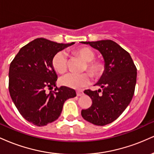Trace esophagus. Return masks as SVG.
I'll use <instances>...</instances> for the list:
<instances>
[{
    "mask_svg": "<svg viewBox=\"0 0 154 154\" xmlns=\"http://www.w3.org/2000/svg\"><path fill=\"white\" fill-rule=\"evenodd\" d=\"M77 96H81V95H83V91H77L76 92Z\"/></svg>",
    "mask_w": 154,
    "mask_h": 154,
    "instance_id": "34e87169",
    "label": "esophagus"
}]
</instances>
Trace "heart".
Instances as JSON below:
<instances>
[{
    "instance_id": "obj_1",
    "label": "heart",
    "mask_w": 154,
    "mask_h": 154,
    "mask_svg": "<svg viewBox=\"0 0 154 154\" xmlns=\"http://www.w3.org/2000/svg\"><path fill=\"white\" fill-rule=\"evenodd\" d=\"M74 53L87 61L85 69H88L95 78H98L103 75L105 70V65L100 60H95V54L92 49L88 47L77 48ZM52 65L55 71L59 74H63L68 69V59L64 52L60 51L55 54L52 59ZM88 72L82 74L69 73L60 79V83L63 86L73 89H79L88 85L91 82L92 77Z\"/></svg>"
}]
</instances>
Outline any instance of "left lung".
I'll use <instances>...</instances> for the list:
<instances>
[{
  "instance_id": "left-lung-1",
  "label": "left lung",
  "mask_w": 154,
  "mask_h": 154,
  "mask_svg": "<svg viewBox=\"0 0 154 154\" xmlns=\"http://www.w3.org/2000/svg\"><path fill=\"white\" fill-rule=\"evenodd\" d=\"M81 43L99 51L105 61V71L95 84L102 90L84 91L92 99V105L82 109L81 114L86 121L103 126L117 119L130 104L135 93L137 68L130 54L113 40Z\"/></svg>"
}]
</instances>
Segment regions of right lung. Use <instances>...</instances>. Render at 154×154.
I'll list each match as a JSON object with an SVG mask.
<instances>
[{
	"mask_svg": "<svg viewBox=\"0 0 154 154\" xmlns=\"http://www.w3.org/2000/svg\"><path fill=\"white\" fill-rule=\"evenodd\" d=\"M74 43L63 44L38 38L23 46L9 67L8 90L19 112L26 121L41 127L59 117L64 102L76 96L75 90L56 87L52 65L55 54Z\"/></svg>",
	"mask_w": 154,
	"mask_h": 154,
	"instance_id": "add662e5",
	"label": "right lung"
}]
</instances>
